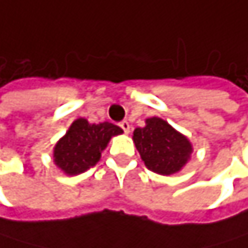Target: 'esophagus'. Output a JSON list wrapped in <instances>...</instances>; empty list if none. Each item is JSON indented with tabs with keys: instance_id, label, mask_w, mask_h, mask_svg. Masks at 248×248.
<instances>
[{
	"instance_id": "obj_1",
	"label": "esophagus",
	"mask_w": 248,
	"mask_h": 248,
	"mask_svg": "<svg viewBox=\"0 0 248 248\" xmlns=\"http://www.w3.org/2000/svg\"><path fill=\"white\" fill-rule=\"evenodd\" d=\"M120 128L123 129V132H125V134H129V131H131V125H129L126 120L120 122Z\"/></svg>"
}]
</instances>
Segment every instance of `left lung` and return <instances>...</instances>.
<instances>
[{"instance_id":"left-lung-1","label":"left lung","mask_w":248,"mask_h":248,"mask_svg":"<svg viewBox=\"0 0 248 248\" xmlns=\"http://www.w3.org/2000/svg\"><path fill=\"white\" fill-rule=\"evenodd\" d=\"M132 140L144 165L158 175L169 176L181 172L192 154L191 141L155 116L145 119V126L137 128Z\"/></svg>"}]
</instances>
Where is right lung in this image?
<instances>
[{
	"instance_id": "obj_1",
	"label": "right lung",
	"mask_w": 248,
	"mask_h": 248,
	"mask_svg": "<svg viewBox=\"0 0 248 248\" xmlns=\"http://www.w3.org/2000/svg\"><path fill=\"white\" fill-rule=\"evenodd\" d=\"M120 134L123 131L113 123H90L86 119L79 117L54 145V163L69 176L83 173L100 162L101 153L110 140Z\"/></svg>"
}]
</instances>
